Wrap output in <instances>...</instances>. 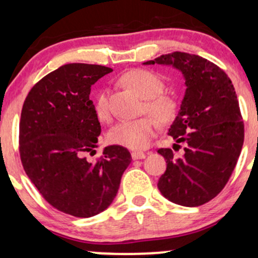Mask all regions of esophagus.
<instances>
[{
    "instance_id": "1",
    "label": "esophagus",
    "mask_w": 258,
    "mask_h": 258,
    "mask_svg": "<svg viewBox=\"0 0 258 258\" xmlns=\"http://www.w3.org/2000/svg\"><path fill=\"white\" fill-rule=\"evenodd\" d=\"M131 155H132V159H133V160L144 159V158H146V156H147L146 153H143V152H132Z\"/></svg>"
}]
</instances>
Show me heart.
Masks as SVG:
<instances>
[{
    "mask_svg": "<svg viewBox=\"0 0 258 258\" xmlns=\"http://www.w3.org/2000/svg\"><path fill=\"white\" fill-rule=\"evenodd\" d=\"M121 82L146 99V109L160 121L168 122L173 119L177 112V100L170 94L161 93L164 82L156 74L143 69L130 70L121 76ZM94 109L100 120H108L109 106L104 91L97 94ZM158 127V121L153 116L120 121L109 131L108 139L117 146L143 149L152 141Z\"/></svg>",
    "mask_w": 258,
    "mask_h": 258,
    "instance_id": "b5f03b06",
    "label": "heart"
}]
</instances>
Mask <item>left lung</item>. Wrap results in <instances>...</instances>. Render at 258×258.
Returning <instances> with one entry per match:
<instances>
[{
    "label": "left lung",
    "instance_id": "left-lung-1",
    "mask_svg": "<svg viewBox=\"0 0 258 258\" xmlns=\"http://www.w3.org/2000/svg\"><path fill=\"white\" fill-rule=\"evenodd\" d=\"M143 64L174 68L182 73L186 87L178 115L168 128L174 146L179 149L178 143H184V152L176 156L171 149L158 150L167 164L158 182L160 193L177 205H203L227 184L244 143V123L232 81L216 64L189 53H168Z\"/></svg>",
    "mask_w": 258,
    "mask_h": 258
}]
</instances>
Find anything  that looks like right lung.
Here are the masks:
<instances>
[{
    "label": "right lung",
    "instance_id": "obj_1",
    "mask_svg": "<svg viewBox=\"0 0 258 258\" xmlns=\"http://www.w3.org/2000/svg\"><path fill=\"white\" fill-rule=\"evenodd\" d=\"M111 72L102 65L65 64L31 88L22 109L25 172L53 207L75 217H92L110 206L132 160L120 146L104 148L97 162L82 158L97 147L100 135L91 87Z\"/></svg>",
    "mask_w": 258,
    "mask_h": 258
}]
</instances>
